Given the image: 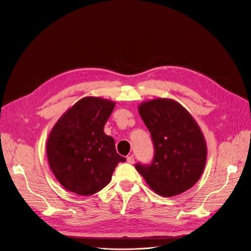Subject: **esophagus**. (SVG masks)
<instances>
[{
  "mask_svg": "<svg viewBox=\"0 0 251 251\" xmlns=\"http://www.w3.org/2000/svg\"><path fill=\"white\" fill-rule=\"evenodd\" d=\"M127 162L129 164H133L134 163V156L133 155H130L127 157Z\"/></svg>",
  "mask_w": 251,
  "mask_h": 251,
  "instance_id": "esophagus-1",
  "label": "esophagus"
}]
</instances>
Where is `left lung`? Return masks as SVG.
I'll return each instance as SVG.
<instances>
[{
	"label": "left lung",
	"mask_w": 251,
	"mask_h": 251,
	"mask_svg": "<svg viewBox=\"0 0 251 251\" xmlns=\"http://www.w3.org/2000/svg\"><path fill=\"white\" fill-rule=\"evenodd\" d=\"M138 109L155 152L151 164L137 163L136 170L161 196L171 197L190 189L206 163V142L200 127L190 113L172 99L146 101Z\"/></svg>",
	"instance_id": "8db88e82"
}]
</instances>
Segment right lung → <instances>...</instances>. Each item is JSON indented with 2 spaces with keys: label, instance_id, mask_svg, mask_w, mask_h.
<instances>
[{
  "label": "right lung",
  "instance_id": "obj_1",
  "mask_svg": "<svg viewBox=\"0 0 251 251\" xmlns=\"http://www.w3.org/2000/svg\"><path fill=\"white\" fill-rule=\"evenodd\" d=\"M115 102L99 97L79 100L53 127L47 140L49 165L60 184L79 195H92L111 181L120 156L104 126Z\"/></svg>",
  "mask_w": 251,
  "mask_h": 251
}]
</instances>
